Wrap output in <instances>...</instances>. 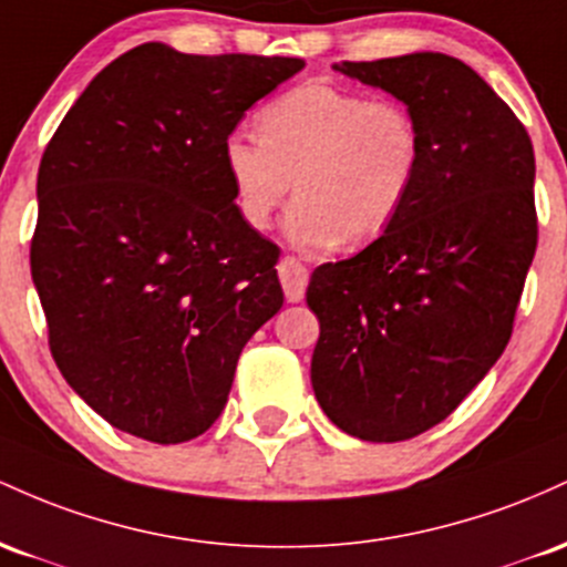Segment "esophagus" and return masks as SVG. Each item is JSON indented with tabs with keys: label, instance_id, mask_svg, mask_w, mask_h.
I'll use <instances>...</instances> for the list:
<instances>
[{
	"label": "esophagus",
	"instance_id": "1",
	"mask_svg": "<svg viewBox=\"0 0 567 567\" xmlns=\"http://www.w3.org/2000/svg\"><path fill=\"white\" fill-rule=\"evenodd\" d=\"M278 276H281L284 295L289 302H300L305 297V286L310 281V272L297 257H284L278 262Z\"/></svg>",
	"mask_w": 567,
	"mask_h": 567
}]
</instances>
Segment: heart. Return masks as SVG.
<instances>
[{"instance_id": "heart-1", "label": "heart", "mask_w": 567, "mask_h": 567, "mask_svg": "<svg viewBox=\"0 0 567 567\" xmlns=\"http://www.w3.org/2000/svg\"><path fill=\"white\" fill-rule=\"evenodd\" d=\"M221 163L254 230L270 225L295 187L286 235L318 254L342 240L367 244L393 225L421 176L423 136L402 101L310 80L267 101L257 136L233 131Z\"/></svg>"}]
</instances>
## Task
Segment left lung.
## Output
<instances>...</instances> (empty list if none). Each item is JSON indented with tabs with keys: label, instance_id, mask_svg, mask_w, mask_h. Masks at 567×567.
Returning a JSON list of instances; mask_svg holds the SVG:
<instances>
[{
	"label": "left lung",
	"instance_id": "1",
	"mask_svg": "<svg viewBox=\"0 0 567 567\" xmlns=\"http://www.w3.org/2000/svg\"><path fill=\"white\" fill-rule=\"evenodd\" d=\"M415 114L423 165L378 240L316 267L310 383L337 429L404 442L434 429L501 359L538 246L525 125L472 66L444 53L342 61Z\"/></svg>",
	"mask_w": 567,
	"mask_h": 567
}]
</instances>
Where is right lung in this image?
I'll return each mask as SVG.
<instances>
[{"label": "right lung", "mask_w": 567, "mask_h": 567, "mask_svg": "<svg viewBox=\"0 0 567 567\" xmlns=\"http://www.w3.org/2000/svg\"><path fill=\"white\" fill-rule=\"evenodd\" d=\"M302 66L146 42L50 138L31 278L55 364L114 429L157 444L212 429L240 351L281 310V249L238 214L221 144Z\"/></svg>", "instance_id": "add662e5"}]
</instances>
